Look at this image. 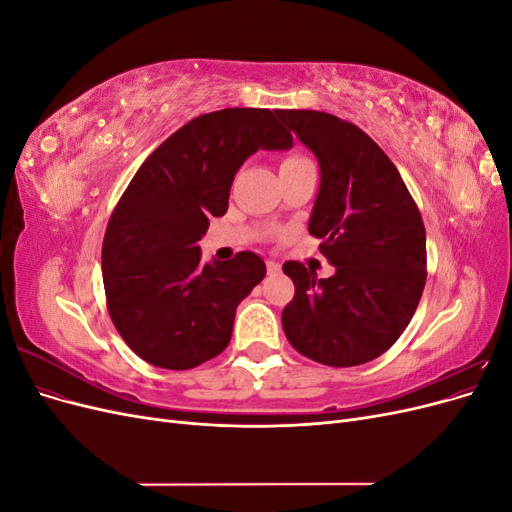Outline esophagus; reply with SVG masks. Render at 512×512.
I'll list each match as a JSON object with an SVG mask.
<instances>
[{
	"label": "esophagus",
	"mask_w": 512,
	"mask_h": 512,
	"mask_svg": "<svg viewBox=\"0 0 512 512\" xmlns=\"http://www.w3.org/2000/svg\"><path fill=\"white\" fill-rule=\"evenodd\" d=\"M267 271H269V275H277L280 273V265H277L275 260H267Z\"/></svg>",
	"instance_id": "34e87169"
}]
</instances>
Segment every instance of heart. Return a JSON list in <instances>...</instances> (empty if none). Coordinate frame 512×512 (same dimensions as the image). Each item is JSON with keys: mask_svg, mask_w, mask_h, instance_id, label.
Masks as SVG:
<instances>
[{"mask_svg": "<svg viewBox=\"0 0 512 512\" xmlns=\"http://www.w3.org/2000/svg\"><path fill=\"white\" fill-rule=\"evenodd\" d=\"M305 158L303 156H290V158H286L284 162H282V166H286V164H294V162H303Z\"/></svg>", "mask_w": 512, "mask_h": 512, "instance_id": "obj_1", "label": "heart"}]
</instances>
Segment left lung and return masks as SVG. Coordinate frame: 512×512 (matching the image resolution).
Here are the masks:
<instances>
[{"label":"left lung","mask_w":512,"mask_h":512,"mask_svg":"<svg viewBox=\"0 0 512 512\" xmlns=\"http://www.w3.org/2000/svg\"><path fill=\"white\" fill-rule=\"evenodd\" d=\"M316 153L320 190L309 235L335 275L284 262L294 297L282 327L294 350L329 367L378 359L410 324L427 280L425 226L389 156L354 123L320 111H277Z\"/></svg>","instance_id":"left-lung-1"}]
</instances>
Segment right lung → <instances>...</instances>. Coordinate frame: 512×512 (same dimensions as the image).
Listing matches in <instances>:
<instances>
[{"label": "right lung", "instance_id": "add662e5", "mask_svg": "<svg viewBox=\"0 0 512 512\" xmlns=\"http://www.w3.org/2000/svg\"><path fill=\"white\" fill-rule=\"evenodd\" d=\"M288 147L269 108H224L185 123L136 170L106 226L102 280L115 329L143 361L192 369L228 346L267 267L254 252L203 265L196 243L226 213L239 166Z\"/></svg>", "mask_w": 512, "mask_h": 512}]
</instances>
